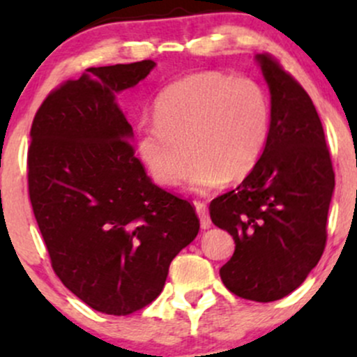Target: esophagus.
Masks as SVG:
<instances>
[{"instance_id": "34e87169", "label": "esophagus", "mask_w": 357, "mask_h": 357, "mask_svg": "<svg viewBox=\"0 0 357 357\" xmlns=\"http://www.w3.org/2000/svg\"><path fill=\"white\" fill-rule=\"evenodd\" d=\"M196 206V213L199 216V223H202L203 230H208L211 227V220H210V213H208V208L204 203H195Z\"/></svg>"}]
</instances>
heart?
<instances>
[{"label": "heart", "mask_w": 357, "mask_h": 357, "mask_svg": "<svg viewBox=\"0 0 357 357\" xmlns=\"http://www.w3.org/2000/svg\"><path fill=\"white\" fill-rule=\"evenodd\" d=\"M155 122L137 129V154L155 183L176 186L195 158L188 188L208 192L247 178L264 153L268 100L253 80L218 72L186 75L154 102Z\"/></svg>", "instance_id": "b5f03b06"}]
</instances>
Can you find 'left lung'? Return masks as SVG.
Listing matches in <instances>:
<instances>
[{
    "label": "left lung",
    "mask_w": 357,
    "mask_h": 357,
    "mask_svg": "<svg viewBox=\"0 0 357 357\" xmlns=\"http://www.w3.org/2000/svg\"><path fill=\"white\" fill-rule=\"evenodd\" d=\"M270 90V127L257 166L215 198L211 221L235 240L220 277L230 292L273 302L302 285L326 248L334 171L309 93L270 55H257Z\"/></svg>",
    "instance_id": "left-lung-1"
}]
</instances>
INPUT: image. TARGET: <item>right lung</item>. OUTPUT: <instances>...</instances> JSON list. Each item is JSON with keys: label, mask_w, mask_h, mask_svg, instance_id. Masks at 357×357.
<instances>
[{"label": "right lung", "mask_w": 357, "mask_h": 357, "mask_svg": "<svg viewBox=\"0 0 357 357\" xmlns=\"http://www.w3.org/2000/svg\"><path fill=\"white\" fill-rule=\"evenodd\" d=\"M154 67L87 68L53 90L31 124L28 191L52 267L72 294L109 315L151 304L199 230L195 208L146 174L116 102Z\"/></svg>", "instance_id": "1"}]
</instances>
